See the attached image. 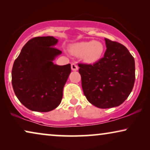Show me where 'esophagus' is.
I'll return each instance as SVG.
<instances>
[{"instance_id":"1","label":"esophagus","mask_w":150,"mask_h":150,"mask_svg":"<svg viewBox=\"0 0 150 150\" xmlns=\"http://www.w3.org/2000/svg\"><path fill=\"white\" fill-rule=\"evenodd\" d=\"M71 69H72L73 71H76V70H78V69H79V67H78V65L74 63H71Z\"/></svg>"}]
</instances>
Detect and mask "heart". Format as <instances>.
<instances>
[{
    "mask_svg": "<svg viewBox=\"0 0 150 150\" xmlns=\"http://www.w3.org/2000/svg\"><path fill=\"white\" fill-rule=\"evenodd\" d=\"M104 51L102 43L93 40L76 43L70 48L71 54L77 57L83 56L84 61L87 63L98 62L102 58Z\"/></svg>",
    "mask_w": 150,
    "mask_h": 150,
    "instance_id": "obj_1",
    "label": "heart"
}]
</instances>
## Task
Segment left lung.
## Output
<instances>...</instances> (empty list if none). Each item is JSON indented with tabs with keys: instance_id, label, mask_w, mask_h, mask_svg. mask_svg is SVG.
<instances>
[{
	"instance_id": "left-lung-1",
	"label": "left lung",
	"mask_w": 150,
	"mask_h": 150,
	"mask_svg": "<svg viewBox=\"0 0 150 150\" xmlns=\"http://www.w3.org/2000/svg\"><path fill=\"white\" fill-rule=\"evenodd\" d=\"M104 57L93 64L79 63L83 93L100 108L115 107L130 95L135 81L134 57L124 45L104 39Z\"/></svg>"
}]
</instances>
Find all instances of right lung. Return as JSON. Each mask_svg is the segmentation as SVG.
I'll return each mask as SVG.
<instances>
[{"label":"right lung","instance_id":"right-lung-1","mask_svg":"<svg viewBox=\"0 0 150 150\" xmlns=\"http://www.w3.org/2000/svg\"><path fill=\"white\" fill-rule=\"evenodd\" d=\"M52 36L36 37L24 45L14 61L11 83L16 97L30 110L48 112L60 104L70 64L53 63L61 51Z\"/></svg>","mask_w":150,"mask_h":150}]
</instances>
